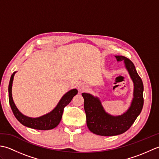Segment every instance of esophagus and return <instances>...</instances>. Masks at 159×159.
<instances>
[{"mask_svg":"<svg viewBox=\"0 0 159 159\" xmlns=\"http://www.w3.org/2000/svg\"><path fill=\"white\" fill-rule=\"evenodd\" d=\"M87 88V86L85 85V83H80L79 85V89L80 91V92H84L85 91Z\"/></svg>","mask_w":159,"mask_h":159,"instance_id":"34e87169","label":"esophagus"}]
</instances>
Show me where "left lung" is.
Instances as JSON below:
<instances>
[{
	"label": "left lung",
	"mask_w": 159,
	"mask_h": 159,
	"mask_svg": "<svg viewBox=\"0 0 159 159\" xmlns=\"http://www.w3.org/2000/svg\"><path fill=\"white\" fill-rule=\"evenodd\" d=\"M118 61H124L125 66L134 83V98L126 113L120 116L107 114L98 98L83 93L84 109L86 113L87 125L91 132L101 136H115L128 130L140 114L143 105V85L137 74L133 63L124 56H116Z\"/></svg>",
	"instance_id": "8db88e82"
}]
</instances>
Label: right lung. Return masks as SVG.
Here are the masks:
<instances>
[{
    "label": "right lung",
    "instance_id": "right-lung-1",
    "mask_svg": "<svg viewBox=\"0 0 159 159\" xmlns=\"http://www.w3.org/2000/svg\"><path fill=\"white\" fill-rule=\"evenodd\" d=\"M15 73L16 72H13L12 74L11 79H10L8 89L9 104L10 107L11 108L13 113L16 117V119L22 125H24V126L33 128V129L42 130H50L57 126V125L60 123L61 120L64 108L71 102V100H72L73 97L76 95L78 91L76 89H74L70 90V92L66 93L65 95L62 97V98L61 99L59 104H57V106L55 107V109L50 113L38 118L28 117L26 116H25L20 112L18 109H17V107H16L12 98L11 87L13 76H14Z\"/></svg>",
    "mask_w": 159,
    "mask_h": 159
}]
</instances>
